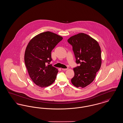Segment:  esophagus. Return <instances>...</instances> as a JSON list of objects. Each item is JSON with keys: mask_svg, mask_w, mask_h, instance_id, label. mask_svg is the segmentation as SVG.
Listing matches in <instances>:
<instances>
[{"mask_svg": "<svg viewBox=\"0 0 123 123\" xmlns=\"http://www.w3.org/2000/svg\"><path fill=\"white\" fill-rule=\"evenodd\" d=\"M63 70H66L68 69V68H66V69H62Z\"/></svg>", "mask_w": 123, "mask_h": 123, "instance_id": "obj_1", "label": "esophagus"}]
</instances>
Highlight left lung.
I'll use <instances>...</instances> for the list:
<instances>
[{
	"instance_id": "obj_1",
	"label": "left lung",
	"mask_w": 123,
	"mask_h": 123,
	"mask_svg": "<svg viewBox=\"0 0 123 123\" xmlns=\"http://www.w3.org/2000/svg\"><path fill=\"white\" fill-rule=\"evenodd\" d=\"M68 42L72 46L76 63L71 81L77 88H84L94 81L101 64V50L98 42L84 33L71 36Z\"/></svg>"
}]
</instances>
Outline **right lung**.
<instances>
[{"instance_id": "obj_1", "label": "right lung", "mask_w": 123, "mask_h": 123, "mask_svg": "<svg viewBox=\"0 0 123 123\" xmlns=\"http://www.w3.org/2000/svg\"><path fill=\"white\" fill-rule=\"evenodd\" d=\"M63 38L47 31L35 36L26 47L24 61L29 76L37 85L43 88L55 81L58 70L50 64L51 52Z\"/></svg>"}]
</instances>
